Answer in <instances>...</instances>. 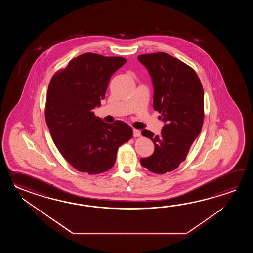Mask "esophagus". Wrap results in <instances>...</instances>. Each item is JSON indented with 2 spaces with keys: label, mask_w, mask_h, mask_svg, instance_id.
I'll use <instances>...</instances> for the list:
<instances>
[{
  "label": "esophagus",
  "mask_w": 253,
  "mask_h": 253,
  "mask_svg": "<svg viewBox=\"0 0 253 253\" xmlns=\"http://www.w3.org/2000/svg\"><path fill=\"white\" fill-rule=\"evenodd\" d=\"M133 134H134V137H139L140 135H141V132H140L139 130H137V129H134Z\"/></svg>",
  "instance_id": "obj_1"
}]
</instances>
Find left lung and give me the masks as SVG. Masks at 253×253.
Segmentation results:
<instances>
[{"mask_svg":"<svg viewBox=\"0 0 253 253\" xmlns=\"http://www.w3.org/2000/svg\"><path fill=\"white\" fill-rule=\"evenodd\" d=\"M149 71L154 85V109L166 125L161 134H142L153 141L155 152L140 163L150 172L163 174L175 170L186 159L204 124V88L194 69L165 52L137 57Z\"/></svg>","mask_w":253,"mask_h":253,"instance_id":"obj_1","label":"left lung"}]
</instances>
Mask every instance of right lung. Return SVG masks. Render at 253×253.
Returning <instances> with one entry per match:
<instances>
[{
    "label": "right lung",
    "instance_id": "right-lung-1",
    "mask_svg": "<svg viewBox=\"0 0 253 253\" xmlns=\"http://www.w3.org/2000/svg\"><path fill=\"white\" fill-rule=\"evenodd\" d=\"M126 61L122 57L82 54L57 71L48 84L46 123L60 154L80 172H107L119 146L133 136L123 121L108 124L93 112L104 99L111 76Z\"/></svg>",
    "mask_w": 253,
    "mask_h": 253
}]
</instances>
